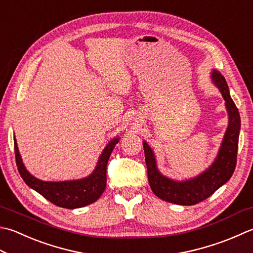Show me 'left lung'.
<instances>
[{"label":"left lung","instance_id":"left-lung-1","mask_svg":"<svg viewBox=\"0 0 253 253\" xmlns=\"http://www.w3.org/2000/svg\"><path fill=\"white\" fill-rule=\"evenodd\" d=\"M211 78L225 100L226 111L228 114V126L215 160L205 171L183 181L170 179L163 175L158 169L156 155L151 147L145 140L142 142L151 190L159 199L173 204L189 206L206 200L228 182L235 171L241 125L240 115L230 96L228 84L224 76H221L219 71L212 70Z\"/></svg>","mask_w":253,"mask_h":253}]
</instances>
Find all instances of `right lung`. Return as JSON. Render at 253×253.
<instances>
[{
	"instance_id": "add662e5",
	"label": "right lung",
	"mask_w": 253,
	"mask_h": 253,
	"mask_svg": "<svg viewBox=\"0 0 253 253\" xmlns=\"http://www.w3.org/2000/svg\"><path fill=\"white\" fill-rule=\"evenodd\" d=\"M121 138L115 137L104 148L95 168L90 175L70 181H42L35 177L24 166L17 141L14 137V149L19 174L31 189L38 192L52 204L63 209L74 210L90 205L100 199L106 187V167L108 159Z\"/></svg>"
}]
</instances>
